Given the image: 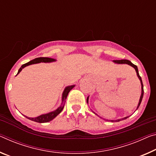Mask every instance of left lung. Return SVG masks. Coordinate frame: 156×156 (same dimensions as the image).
<instances>
[{"label": "left lung", "instance_id": "obj_1", "mask_svg": "<svg viewBox=\"0 0 156 156\" xmlns=\"http://www.w3.org/2000/svg\"><path fill=\"white\" fill-rule=\"evenodd\" d=\"M113 62L115 63H117V64H127V65H130L133 66V68L135 69L136 71V73H137V77L139 78L140 82H141V85H142V94H141V96H140V101H139V103H138V105H137V109H138V108H139V106L140 105L141 102H142V98H143V95H144V87H143V83H142V78H141L140 74H139V71H138V69H137V66L133 65V64L131 62L129 61V60H113ZM87 103H88V97L87 98ZM128 117H126L124 118H122V119H117V120H110V122H119V121H122L123 119H127Z\"/></svg>", "mask_w": 156, "mask_h": 156}]
</instances>
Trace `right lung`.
Returning a JSON list of instances; mask_svg holds the SVG:
<instances>
[{
	"label": "right lung",
	"instance_id": "1",
	"mask_svg": "<svg viewBox=\"0 0 156 156\" xmlns=\"http://www.w3.org/2000/svg\"><path fill=\"white\" fill-rule=\"evenodd\" d=\"M55 61H56V60H55V59L50 58H35V59H34V60L30 61V62H27V63L24 64V65H22L21 66V68L19 69L18 73H17V74H19V73H20L21 71L24 67H26V66H28V65H33V64H37V63H40V62H55ZM17 74H16V75H17ZM74 86H75V85L67 86V87H66L65 89V90H64L63 93H62V97L61 105L57 110H54L51 112L44 114V115H41L40 116H39V117H34V118H30V117H26L29 119L30 120L33 121V122H38V123H46V122H50V121L53 120L54 118L56 117L57 116H58L59 114H60L62 112V111L63 108H64V106H65V103L66 102V97H67V96H68V94H69V91H71V90H72V89L74 87Z\"/></svg>",
	"mask_w": 156,
	"mask_h": 156
}]
</instances>
